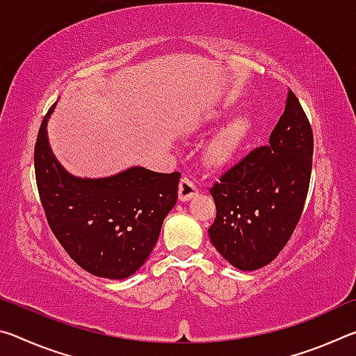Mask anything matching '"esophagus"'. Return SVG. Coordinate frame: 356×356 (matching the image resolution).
I'll return each mask as SVG.
<instances>
[{
    "label": "esophagus",
    "instance_id": "1",
    "mask_svg": "<svg viewBox=\"0 0 356 356\" xmlns=\"http://www.w3.org/2000/svg\"><path fill=\"white\" fill-rule=\"evenodd\" d=\"M197 193V186L196 184L193 182L190 177H182L179 184V200L180 201H188L191 200L193 196H195Z\"/></svg>",
    "mask_w": 356,
    "mask_h": 356
}]
</instances>
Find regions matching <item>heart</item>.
<instances>
[{
	"instance_id": "heart-1",
	"label": "heart",
	"mask_w": 356,
	"mask_h": 356,
	"mask_svg": "<svg viewBox=\"0 0 356 356\" xmlns=\"http://www.w3.org/2000/svg\"><path fill=\"white\" fill-rule=\"evenodd\" d=\"M251 130V122L246 116H240L231 120L225 129H222L215 140L209 144L206 159L209 163L221 165L231 160L234 155L242 147L246 136Z\"/></svg>"
}]
</instances>
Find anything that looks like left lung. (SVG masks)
Masks as SVG:
<instances>
[{"label": "left lung", "instance_id": "left-lung-1", "mask_svg": "<svg viewBox=\"0 0 356 356\" xmlns=\"http://www.w3.org/2000/svg\"><path fill=\"white\" fill-rule=\"evenodd\" d=\"M312 152L311 124L289 89L268 146L251 150L209 190L216 207L209 237L229 264L251 272L287 245L308 196Z\"/></svg>", "mask_w": 356, "mask_h": 356}]
</instances>
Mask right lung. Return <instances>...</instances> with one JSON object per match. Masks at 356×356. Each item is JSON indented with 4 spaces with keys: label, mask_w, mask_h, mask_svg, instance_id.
Instances as JSON below:
<instances>
[{
    "label": "right lung",
    "mask_w": 356,
    "mask_h": 356,
    "mask_svg": "<svg viewBox=\"0 0 356 356\" xmlns=\"http://www.w3.org/2000/svg\"><path fill=\"white\" fill-rule=\"evenodd\" d=\"M47 113L34 147V171L48 226L86 272L124 280L146 262L177 201L180 172L146 168L81 179L58 163L47 140Z\"/></svg>",
    "instance_id": "obj_1"
}]
</instances>
